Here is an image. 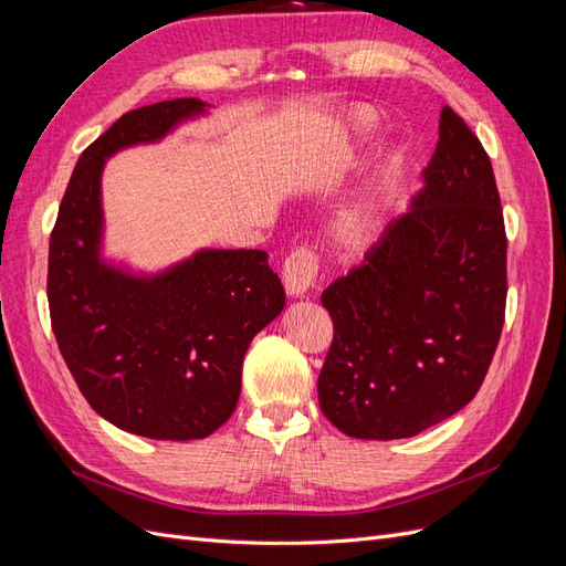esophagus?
Wrapping results in <instances>:
<instances>
[{"instance_id":"esophagus-1","label":"esophagus","mask_w":566,"mask_h":566,"mask_svg":"<svg viewBox=\"0 0 566 566\" xmlns=\"http://www.w3.org/2000/svg\"><path fill=\"white\" fill-rule=\"evenodd\" d=\"M316 271H318L316 254L312 250H306V248L295 250L283 262L285 293L290 297H302V295L310 293V287L316 281Z\"/></svg>"}]
</instances>
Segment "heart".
<instances>
[{
	"label": "heart",
	"mask_w": 566,
	"mask_h": 566,
	"mask_svg": "<svg viewBox=\"0 0 566 566\" xmlns=\"http://www.w3.org/2000/svg\"><path fill=\"white\" fill-rule=\"evenodd\" d=\"M378 129V119L370 113H356L349 119L347 134L352 144H361ZM382 227V193L380 188H366L364 193L342 202L331 219V241L342 252L364 250L375 241Z\"/></svg>",
	"instance_id": "b5f03b06"
}]
</instances>
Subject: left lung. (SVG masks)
Instances as JSON below:
<instances>
[{
  "instance_id": "1",
  "label": "left lung",
  "mask_w": 566,
  "mask_h": 566,
  "mask_svg": "<svg viewBox=\"0 0 566 566\" xmlns=\"http://www.w3.org/2000/svg\"><path fill=\"white\" fill-rule=\"evenodd\" d=\"M408 210L361 266L323 290L335 335L323 416L354 439H406L474 399L505 316V229L486 150L441 111Z\"/></svg>"
}]
</instances>
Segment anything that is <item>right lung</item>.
Returning a JSON list of instances; mask_svg holds the SVG:
<instances>
[{
    "mask_svg": "<svg viewBox=\"0 0 566 566\" xmlns=\"http://www.w3.org/2000/svg\"><path fill=\"white\" fill-rule=\"evenodd\" d=\"M210 113L172 98L119 117L80 156L49 241L51 328L67 368L101 418L148 439H202L224 424L252 337L285 306L262 250L198 248L158 271L106 254V163Z\"/></svg>",
    "mask_w": 566,
    "mask_h": 566,
    "instance_id": "add662e5",
    "label": "right lung"
}]
</instances>
